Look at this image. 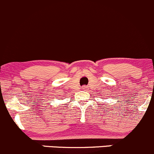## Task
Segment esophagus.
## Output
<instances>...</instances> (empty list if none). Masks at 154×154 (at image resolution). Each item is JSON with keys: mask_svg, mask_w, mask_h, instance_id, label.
Masks as SVG:
<instances>
[{"mask_svg": "<svg viewBox=\"0 0 154 154\" xmlns=\"http://www.w3.org/2000/svg\"><path fill=\"white\" fill-rule=\"evenodd\" d=\"M82 89H83V90H86V89H88V87L86 86H83V87H82Z\"/></svg>", "mask_w": 154, "mask_h": 154, "instance_id": "1", "label": "esophagus"}]
</instances>
